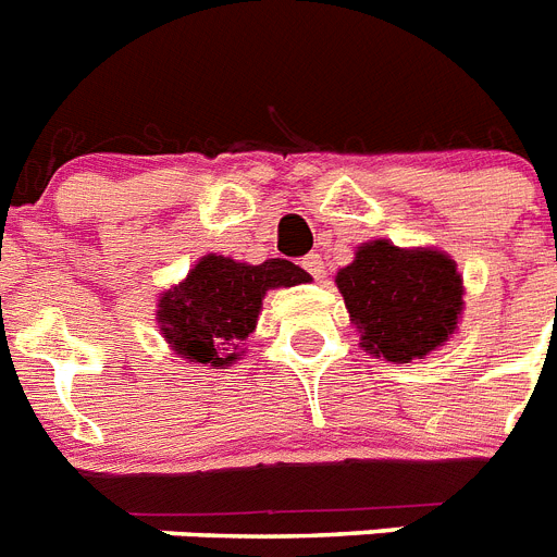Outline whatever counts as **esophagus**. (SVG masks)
<instances>
[{
  "label": "esophagus",
  "instance_id": "1",
  "mask_svg": "<svg viewBox=\"0 0 557 557\" xmlns=\"http://www.w3.org/2000/svg\"><path fill=\"white\" fill-rule=\"evenodd\" d=\"M300 263H302V269H306L314 280H320L322 274H325V260H322L320 255H306Z\"/></svg>",
  "mask_w": 557,
  "mask_h": 557
}]
</instances>
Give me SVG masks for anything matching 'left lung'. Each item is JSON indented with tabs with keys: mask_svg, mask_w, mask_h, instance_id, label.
Returning <instances> with one entry per match:
<instances>
[{
	"mask_svg": "<svg viewBox=\"0 0 557 557\" xmlns=\"http://www.w3.org/2000/svg\"><path fill=\"white\" fill-rule=\"evenodd\" d=\"M336 286L362 329V348L387 362L422 359L445 343L461 314V277L442 251L366 243L336 274Z\"/></svg>",
	"mask_w": 557,
	"mask_h": 557,
	"instance_id": "obj_1",
	"label": "left lung"
}]
</instances>
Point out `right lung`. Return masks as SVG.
I'll use <instances>...</instances> for the list:
<instances>
[{
  "instance_id": "right-lung-1",
  "label": "right lung",
  "mask_w": 557,
  "mask_h": 557,
  "mask_svg": "<svg viewBox=\"0 0 557 557\" xmlns=\"http://www.w3.org/2000/svg\"><path fill=\"white\" fill-rule=\"evenodd\" d=\"M308 283V274L288 260L246 265L221 255L203 257L181 286L166 292L158 308L163 336L177 354L200 366L235 362L257 325L269 288Z\"/></svg>"
}]
</instances>
